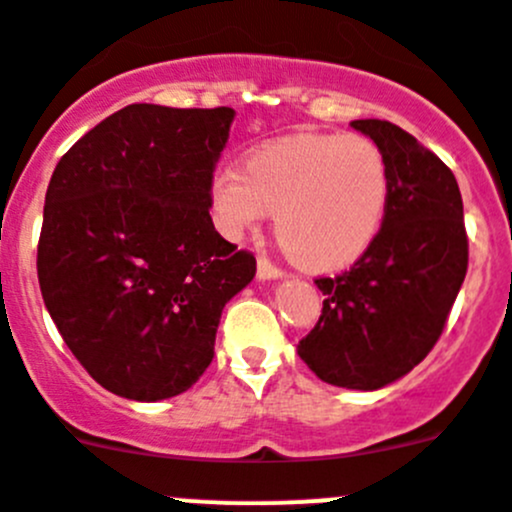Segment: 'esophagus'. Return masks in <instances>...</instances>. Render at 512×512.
Here are the masks:
<instances>
[{
	"mask_svg": "<svg viewBox=\"0 0 512 512\" xmlns=\"http://www.w3.org/2000/svg\"><path fill=\"white\" fill-rule=\"evenodd\" d=\"M257 278H260V280L283 278V270L272 265V262L267 260V257H260V260H257Z\"/></svg>",
	"mask_w": 512,
	"mask_h": 512,
	"instance_id": "1",
	"label": "esophagus"
}]
</instances>
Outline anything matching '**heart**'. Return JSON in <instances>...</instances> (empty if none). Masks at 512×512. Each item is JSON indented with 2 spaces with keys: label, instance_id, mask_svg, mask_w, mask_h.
Wrapping results in <instances>:
<instances>
[{
  "label": "heart",
  "instance_id": "obj_1",
  "mask_svg": "<svg viewBox=\"0 0 512 512\" xmlns=\"http://www.w3.org/2000/svg\"><path fill=\"white\" fill-rule=\"evenodd\" d=\"M391 194L386 156L356 133H293L212 181V212L232 237L265 222L293 262L313 272L353 265L379 237Z\"/></svg>",
  "mask_w": 512,
  "mask_h": 512
}]
</instances>
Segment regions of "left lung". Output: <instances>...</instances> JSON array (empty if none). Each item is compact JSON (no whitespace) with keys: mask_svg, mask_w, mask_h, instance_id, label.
<instances>
[{"mask_svg":"<svg viewBox=\"0 0 512 512\" xmlns=\"http://www.w3.org/2000/svg\"><path fill=\"white\" fill-rule=\"evenodd\" d=\"M384 151L391 174L374 245L336 278H318L321 318L298 356L326 384L374 391L424 361L467 272L462 194L439 156L379 118L351 123Z\"/></svg>","mask_w":512,"mask_h":512,"instance_id":"obj_1","label":"left lung"}]
</instances>
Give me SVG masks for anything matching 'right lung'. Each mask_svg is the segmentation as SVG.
<instances>
[{
	"mask_svg": "<svg viewBox=\"0 0 512 512\" xmlns=\"http://www.w3.org/2000/svg\"><path fill=\"white\" fill-rule=\"evenodd\" d=\"M232 108L133 103L57 161L37 278L62 341L103 389L136 401L181 394L214 358L227 300L255 255L214 229V166Z\"/></svg>",
	"mask_w": 512,
	"mask_h": 512,
	"instance_id": "obj_1",
	"label": "right lung"
}]
</instances>
